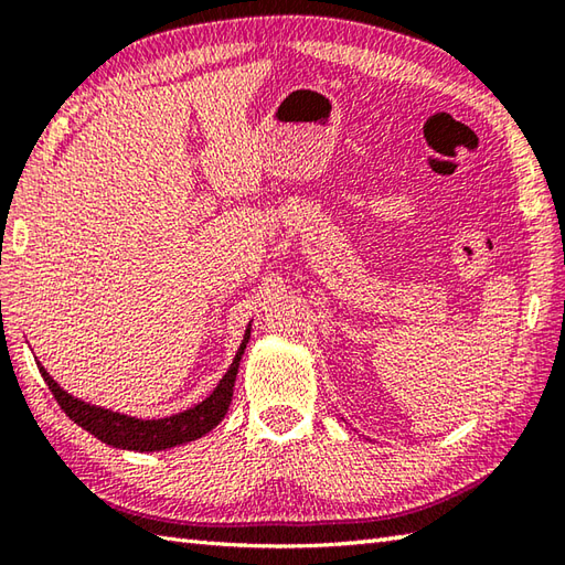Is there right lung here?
<instances>
[{
  "label": "right lung",
  "instance_id": "obj_1",
  "mask_svg": "<svg viewBox=\"0 0 565 565\" xmlns=\"http://www.w3.org/2000/svg\"><path fill=\"white\" fill-rule=\"evenodd\" d=\"M247 340H249V330L245 332V340L239 344V350L233 359L231 369H227V374L221 379V383L215 386V391L206 401H201L196 407H191V411H184L164 419H136L128 415L104 411V407H97V405L82 403L60 388L57 383L47 376V371L41 364H39V371L43 381L47 383V388H51V393L55 395L57 405L63 407V413L70 419H75L79 427L92 431V435L102 439L104 444H111V447H118V449H134V451H160V449H172L177 444L194 441L203 437L225 417L227 405H231V398H233L237 366H239V359H243Z\"/></svg>",
  "mask_w": 565,
  "mask_h": 565
}]
</instances>
